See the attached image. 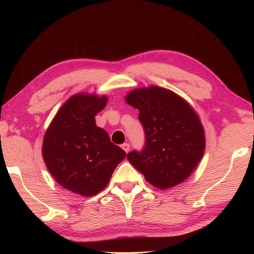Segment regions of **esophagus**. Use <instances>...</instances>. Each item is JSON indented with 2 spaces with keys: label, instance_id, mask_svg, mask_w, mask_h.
I'll use <instances>...</instances> for the list:
<instances>
[{
  "label": "esophagus",
  "instance_id": "obj_1",
  "mask_svg": "<svg viewBox=\"0 0 254 254\" xmlns=\"http://www.w3.org/2000/svg\"><path fill=\"white\" fill-rule=\"evenodd\" d=\"M121 147L123 148L124 152H126V153H128V150H130V144L124 143V144H122V145H121Z\"/></svg>",
  "mask_w": 254,
  "mask_h": 254
}]
</instances>
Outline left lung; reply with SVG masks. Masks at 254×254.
Returning <instances> with one entry per match:
<instances>
[{
    "instance_id": "1",
    "label": "left lung",
    "mask_w": 254,
    "mask_h": 254,
    "mask_svg": "<svg viewBox=\"0 0 254 254\" xmlns=\"http://www.w3.org/2000/svg\"><path fill=\"white\" fill-rule=\"evenodd\" d=\"M126 101L138 109L146 139L142 152L128 153L127 160L161 190L187 180L205 150L204 127L195 110L179 95L158 86L133 89Z\"/></svg>"
}]
</instances>
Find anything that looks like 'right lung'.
I'll return each instance as SVG.
<instances>
[{
	"label": "right lung",
	"mask_w": 254,
	"mask_h": 254,
	"mask_svg": "<svg viewBox=\"0 0 254 254\" xmlns=\"http://www.w3.org/2000/svg\"><path fill=\"white\" fill-rule=\"evenodd\" d=\"M107 96L78 93L64 102L47 128L42 157L56 181L83 196L108 186L126 152L96 126L95 116L106 107Z\"/></svg>",
	"instance_id": "1"
}]
</instances>
